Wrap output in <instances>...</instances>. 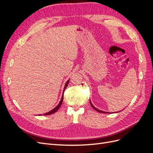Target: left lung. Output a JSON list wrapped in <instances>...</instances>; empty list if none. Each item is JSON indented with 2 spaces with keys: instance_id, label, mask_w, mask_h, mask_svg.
<instances>
[{
  "instance_id": "8db88e82",
  "label": "left lung",
  "mask_w": 153,
  "mask_h": 153,
  "mask_svg": "<svg viewBox=\"0 0 153 153\" xmlns=\"http://www.w3.org/2000/svg\"><path fill=\"white\" fill-rule=\"evenodd\" d=\"M90 103H91V106H92V108H93L94 110H96V111H98V112H101V113H104V114H105V113H107V112H103V111H101V110H98V109H97L96 107H94V106L92 105V104L91 103V101H90Z\"/></svg>"
}]
</instances>
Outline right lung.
Segmentation results:
<instances>
[{
  "label": "right lung",
  "instance_id": "add662e5",
  "mask_svg": "<svg viewBox=\"0 0 153 153\" xmlns=\"http://www.w3.org/2000/svg\"><path fill=\"white\" fill-rule=\"evenodd\" d=\"M68 83H69V80H68L67 81V82L66 83V84H65V86H64V90H63V93H64V90H65V89L66 88V87L68 86ZM63 94H62V98H61V100L60 101V102H59V105L56 106V107H55L53 110H52L51 111H50L49 112H47V113H46V114H44L43 115H50V114H53V113H55V112H57V111L58 110V109L61 107V105H62V101H63Z\"/></svg>",
  "mask_w": 153,
  "mask_h": 153
}]
</instances>
